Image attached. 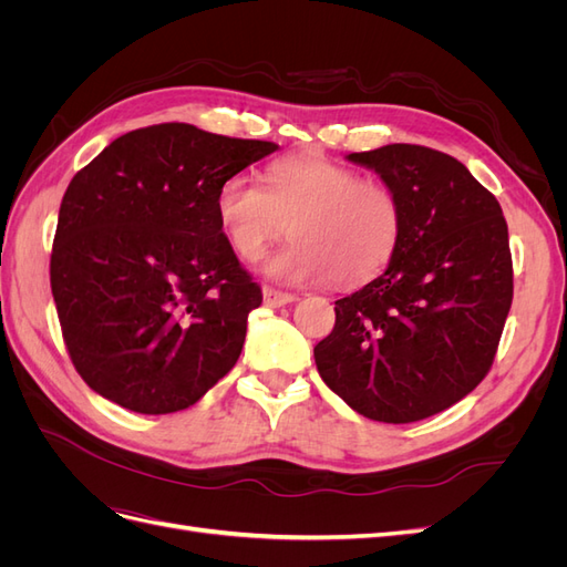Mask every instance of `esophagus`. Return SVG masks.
Listing matches in <instances>:
<instances>
[{
	"instance_id": "obj_1",
	"label": "esophagus",
	"mask_w": 567,
	"mask_h": 567,
	"mask_svg": "<svg viewBox=\"0 0 567 567\" xmlns=\"http://www.w3.org/2000/svg\"><path fill=\"white\" fill-rule=\"evenodd\" d=\"M262 298H265V305H267V307H284V305L296 302V296H293V293H284V290L269 288V286L262 288Z\"/></svg>"
}]
</instances>
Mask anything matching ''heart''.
<instances>
[{
	"mask_svg": "<svg viewBox=\"0 0 567 567\" xmlns=\"http://www.w3.org/2000/svg\"><path fill=\"white\" fill-rule=\"evenodd\" d=\"M217 219L238 257L252 262L293 231L298 241L265 265L284 284H367L402 244L400 196L383 182L321 156L271 163L267 186L236 173L217 188Z\"/></svg>",
	"mask_w": 567,
	"mask_h": 567,
	"instance_id": "obj_1",
	"label": "heart"
}]
</instances>
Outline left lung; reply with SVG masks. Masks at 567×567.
<instances>
[{"instance_id":"8db88e82","label":"left lung","mask_w":567,"mask_h":567,"mask_svg":"<svg viewBox=\"0 0 567 567\" xmlns=\"http://www.w3.org/2000/svg\"><path fill=\"white\" fill-rule=\"evenodd\" d=\"M400 196L402 244L315 348L323 383L357 414L411 423L485 379L513 300L502 205L456 158L416 144L350 153Z\"/></svg>"}]
</instances>
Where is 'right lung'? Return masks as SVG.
Listing matches in <instances>:
<instances>
[{
  "mask_svg": "<svg viewBox=\"0 0 567 567\" xmlns=\"http://www.w3.org/2000/svg\"><path fill=\"white\" fill-rule=\"evenodd\" d=\"M277 148L165 123L117 136L68 184L51 293L101 398L173 414L234 369L262 290L219 227L217 188Z\"/></svg>",
  "mask_w": 567,
  "mask_h": 567,
  "instance_id": "right-lung-1",
  "label": "right lung"
}]
</instances>
